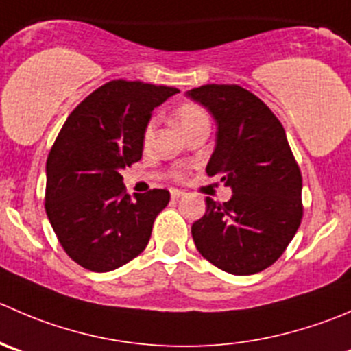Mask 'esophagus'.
<instances>
[{
    "instance_id": "1",
    "label": "esophagus",
    "mask_w": 351,
    "mask_h": 351,
    "mask_svg": "<svg viewBox=\"0 0 351 351\" xmlns=\"http://www.w3.org/2000/svg\"><path fill=\"white\" fill-rule=\"evenodd\" d=\"M182 195H183L182 190H176V189H173V190H171V199H173V200L180 199V197H182Z\"/></svg>"
}]
</instances>
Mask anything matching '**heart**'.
<instances>
[{"label": "heart", "instance_id": "heart-1", "mask_svg": "<svg viewBox=\"0 0 351 351\" xmlns=\"http://www.w3.org/2000/svg\"><path fill=\"white\" fill-rule=\"evenodd\" d=\"M176 123L178 127L182 128L183 134H186L192 128L199 127L202 123H209V118H207L206 111L202 110L200 106L192 103L182 104V106L176 110ZM154 132H156V118H151L149 123L145 125L144 128V135H142V142H144V147H149L154 138Z\"/></svg>", "mask_w": 351, "mask_h": 351}]
</instances>
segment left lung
<instances>
[{
	"instance_id": "left-lung-1",
	"label": "left lung",
	"mask_w": 351,
	"mask_h": 351,
	"mask_svg": "<svg viewBox=\"0 0 351 351\" xmlns=\"http://www.w3.org/2000/svg\"><path fill=\"white\" fill-rule=\"evenodd\" d=\"M186 96L216 120L206 171L233 192L223 204L206 199V214L192 224L197 250L230 274L261 273L287 250L304 216L302 173L283 125L240 85L207 84Z\"/></svg>"
}]
</instances>
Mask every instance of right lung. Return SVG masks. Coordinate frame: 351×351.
Returning a JSON list of instances; mask_svg holds the SVG:
<instances>
[{
	"mask_svg": "<svg viewBox=\"0 0 351 351\" xmlns=\"http://www.w3.org/2000/svg\"><path fill=\"white\" fill-rule=\"evenodd\" d=\"M175 87L111 80L85 97L58 134L46 162V214L63 250L85 269L108 273L149 243L165 189L130 199L121 169L141 161L154 108Z\"/></svg>",
	"mask_w": 351,
	"mask_h": 351,
	"instance_id": "right-lung-1",
	"label": "right lung"
}]
</instances>
